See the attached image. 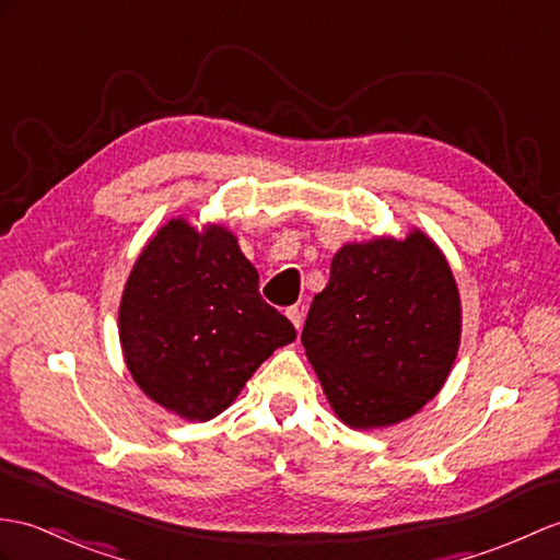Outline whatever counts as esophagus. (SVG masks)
Instances as JSON below:
<instances>
[{
    "label": "esophagus",
    "mask_w": 560,
    "mask_h": 560,
    "mask_svg": "<svg viewBox=\"0 0 560 560\" xmlns=\"http://www.w3.org/2000/svg\"><path fill=\"white\" fill-rule=\"evenodd\" d=\"M285 317H289L293 322V327L301 331V327H303V312H301V307H289V310H285Z\"/></svg>",
    "instance_id": "esophagus-1"
}]
</instances>
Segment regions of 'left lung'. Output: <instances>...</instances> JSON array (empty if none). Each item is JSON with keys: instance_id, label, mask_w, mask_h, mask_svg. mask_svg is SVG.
Instances as JSON below:
<instances>
[{"instance_id": "left-lung-1", "label": "left lung", "mask_w": 560, "mask_h": 560, "mask_svg": "<svg viewBox=\"0 0 560 560\" xmlns=\"http://www.w3.org/2000/svg\"><path fill=\"white\" fill-rule=\"evenodd\" d=\"M460 327L448 259L412 229L406 238L346 243L334 255L301 341L339 420L380 429L412 418L441 392Z\"/></svg>"}]
</instances>
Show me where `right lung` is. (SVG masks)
I'll return each mask as SVG.
<instances>
[{
	"label": "right lung",
	"instance_id": "add662e5",
	"mask_svg": "<svg viewBox=\"0 0 560 560\" xmlns=\"http://www.w3.org/2000/svg\"><path fill=\"white\" fill-rule=\"evenodd\" d=\"M257 283L229 229L168 219L138 255L119 305L124 360L140 392L190 422L224 412L255 370L295 339Z\"/></svg>",
	"mask_w": 560,
	"mask_h": 560
}]
</instances>
